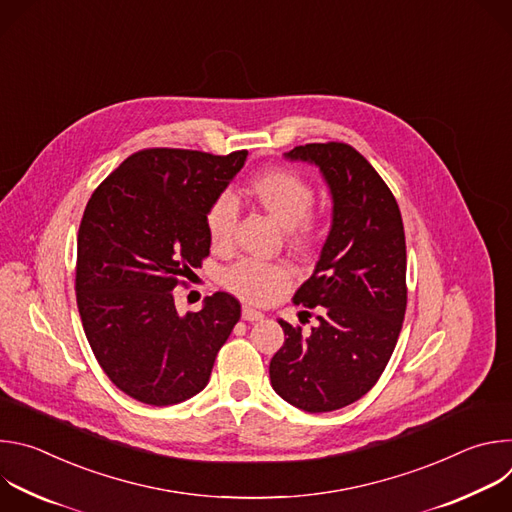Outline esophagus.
<instances>
[{"label":"esophagus","instance_id":"esophagus-1","mask_svg":"<svg viewBox=\"0 0 512 512\" xmlns=\"http://www.w3.org/2000/svg\"><path fill=\"white\" fill-rule=\"evenodd\" d=\"M243 320H247V322H259V320H263V314H261L259 310H255V308L243 306Z\"/></svg>","mask_w":512,"mask_h":512}]
</instances>
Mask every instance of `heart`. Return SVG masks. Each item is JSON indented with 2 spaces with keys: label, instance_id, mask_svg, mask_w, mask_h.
Returning <instances> with one entry per match:
<instances>
[{
  "label": "heart",
  "instance_id": "obj_1",
  "mask_svg": "<svg viewBox=\"0 0 512 512\" xmlns=\"http://www.w3.org/2000/svg\"><path fill=\"white\" fill-rule=\"evenodd\" d=\"M245 196L259 206L275 225L285 229L289 247L308 251L322 235V216L312 212L316 190L312 182L296 170L269 168L255 174L245 186ZM237 206L229 194L216 196L204 214L210 245L229 251L235 241ZM291 269L279 261L241 259L223 273V285L235 296L265 304L289 285Z\"/></svg>",
  "mask_w": 512,
  "mask_h": 512
}]
</instances>
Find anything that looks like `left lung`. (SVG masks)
<instances>
[{"label":"left lung","instance_id":"left-lung-1","mask_svg":"<svg viewBox=\"0 0 512 512\" xmlns=\"http://www.w3.org/2000/svg\"><path fill=\"white\" fill-rule=\"evenodd\" d=\"M316 164L332 194V229L294 304L316 310L310 334L279 320L285 342L269 362L275 393L308 413L367 395L395 350L407 308V253L399 204L352 145L306 143L285 154ZM312 316L310 312H304Z\"/></svg>","mask_w":512,"mask_h":512}]
</instances>
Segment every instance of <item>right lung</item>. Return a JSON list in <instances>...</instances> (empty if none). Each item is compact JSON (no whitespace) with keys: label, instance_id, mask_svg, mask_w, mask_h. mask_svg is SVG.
<instances>
[{"label":"right lung","instance_id":"add662e5","mask_svg":"<svg viewBox=\"0 0 512 512\" xmlns=\"http://www.w3.org/2000/svg\"><path fill=\"white\" fill-rule=\"evenodd\" d=\"M247 154L139 150L87 202L77 239L79 314L105 375L141 403L174 405L200 393L241 318L227 291L180 316L174 287L208 257L206 208Z\"/></svg>","mask_w":512,"mask_h":512}]
</instances>
